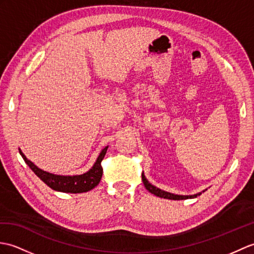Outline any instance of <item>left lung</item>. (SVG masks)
<instances>
[{"label": "left lung", "mask_w": 254, "mask_h": 254, "mask_svg": "<svg viewBox=\"0 0 254 254\" xmlns=\"http://www.w3.org/2000/svg\"><path fill=\"white\" fill-rule=\"evenodd\" d=\"M141 180H143V183H144V185H145L147 190L151 193L156 194V196H158V197H161V198L172 199V200H184V199H188V198H196L200 194V193H196V194H192V196H180V194H174V193L161 190H159V188L155 187L154 185H151L150 183L146 180L144 174H141Z\"/></svg>", "instance_id": "left-lung-1"}]
</instances>
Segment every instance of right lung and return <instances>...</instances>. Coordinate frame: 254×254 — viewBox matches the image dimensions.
<instances>
[{"mask_svg": "<svg viewBox=\"0 0 254 254\" xmlns=\"http://www.w3.org/2000/svg\"><path fill=\"white\" fill-rule=\"evenodd\" d=\"M107 147L100 152L96 162L94 163V166L90 171H87L86 173L81 174V175H74V176H64V175H55L49 172H45V171L39 169L37 166L28 160L26 156L22 154L21 150L19 149V154L21 155L22 159L25 162L28 164L29 168H30L34 174L38 176V178L44 182L45 184L51 187L52 190L62 191V192H71V193H80V192H86L88 190H93L94 187H96L100 179H102L103 175V167H102V161L106 155V151H107Z\"/></svg>", "mask_w": 254, "mask_h": 254, "instance_id": "1", "label": "right lung"}]
</instances>
